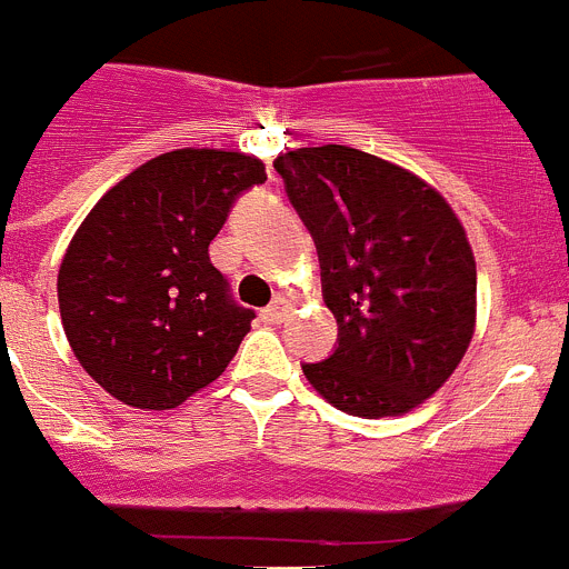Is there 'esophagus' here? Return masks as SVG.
Instances as JSON below:
<instances>
[{
	"label": "esophagus",
	"instance_id": "34e87169",
	"mask_svg": "<svg viewBox=\"0 0 569 569\" xmlns=\"http://www.w3.org/2000/svg\"><path fill=\"white\" fill-rule=\"evenodd\" d=\"M284 316H288L284 301H273V305H268V308L261 310V319L268 321V325H279V321H284Z\"/></svg>",
	"mask_w": 569,
	"mask_h": 569
}]
</instances>
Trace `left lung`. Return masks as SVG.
<instances>
[{
    "label": "left lung",
    "instance_id": "obj_1",
    "mask_svg": "<svg viewBox=\"0 0 569 569\" xmlns=\"http://www.w3.org/2000/svg\"><path fill=\"white\" fill-rule=\"evenodd\" d=\"M316 241L339 325L316 393L361 419L401 416L445 385L476 328V259L459 216L419 176L365 150L321 144L273 162Z\"/></svg>",
    "mask_w": 569,
    "mask_h": 569
}]
</instances>
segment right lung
Returning <instances> with one entry per match:
<instances>
[{
    "instance_id": "right-lung-1",
    "label": "right lung",
    "mask_w": 569,
    "mask_h": 569,
    "mask_svg": "<svg viewBox=\"0 0 569 569\" xmlns=\"http://www.w3.org/2000/svg\"><path fill=\"white\" fill-rule=\"evenodd\" d=\"M264 179L256 156L170 150L84 216L59 268V313L79 365L113 399L170 410L224 373L256 313L236 305L208 248L239 193Z\"/></svg>"
}]
</instances>
